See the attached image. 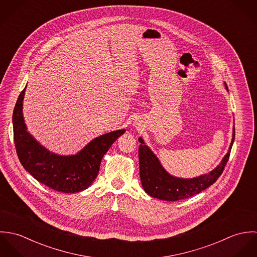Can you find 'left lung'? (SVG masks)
Returning <instances> with one entry per match:
<instances>
[{"mask_svg": "<svg viewBox=\"0 0 257 257\" xmlns=\"http://www.w3.org/2000/svg\"><path fill=\"white\" fill-rule=\"evenodd\" d=\"M226 91L227 85L224 82ZM234 125L232 127V140L226 154L221 159L220 164L209 173L194 178H180L168 173L158 157L147 147L143 138L139 139L141 143L139 148L140 174L143 188L148 195L163 201H179L199 194L215 183L228 160L230 150L234 142Z\"/></svg>", "mask_w": 257, "mask_h": 257, "instance_id": "1", "label": "left lung"}]
</instances>
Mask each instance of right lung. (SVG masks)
<instances>
[{"label":"right lung","mask_w":257,"mask_h":257,"mask_svg":"<svg viewBox=\"0 0 257 257\" xmlns=\"http://www.w3.org/2000/svg\"><path fill=\"white\" fill-rule=\"evenodd\" d=\"M26 89L27 86L20 94L13 113L14 141L22 165L37 181L55 191L78 193L87 189L96 179L104 155L125 130L95 138L76 154L53 153L28 132L23 113Z\"/></svg>","instance_id":"add662e5"}]
</instances>
